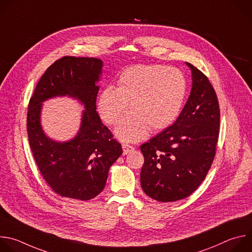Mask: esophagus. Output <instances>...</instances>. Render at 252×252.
<instances>
[{
  "instance_id": "1",
  "label": "esophagus",
  "mask_w": 252,
  "mask_h": 252,
  "mask_svg": "<svg viewBox=\"0 0 252 252\" xmlns=\"http://www.w3.org/2000/svg\"><path fill=\"white\" fill-rule=\"evenodd\" d=\"M122 148H123V154L124 155H127L131 152H133V151L135 150V148L131 145H128V144H122Z\"/></svg>"
}]
</instances>
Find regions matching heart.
<instances>
[{"instance_id": "b5f03b06", "label": "heart", "mask_w": 252, "mask_h": 252, "mask_svg": "<svg viewBox=\"0 0 252 252\" xmlns=\"http://www.w3.org/2000/svg\"><path fill=\"white\" fill-rule=\"evenodd\" d=\"M187 95V81L181 70L165 65H134L118 77L117 88L109 85L99 94L97 110L108 125H115L117 138L137 142L151 128L162 131L179 117Z\"/></svg>"}]
</instances>
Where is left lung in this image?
I'll return each instance as SVG.
<instances>
[{
  "label": "left lung",
  "instance_id": "8db88e82",
  "mask_svg": "<svg viewBox=\"0 0 252 252\" xmlns=\"http://www.w3.org/2000/svg\"><path fill=\"white\" fill-rule=\"evenodd\" d=\"M192 86L175 123L141 145V186L147 195L170 203L191 194L216 156L220 133L218 96L208 77L192 64Z\"/></svg>",
  "mask_w": 252,
  "mask_h": 252
}]
</instances>
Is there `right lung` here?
<instances>
[{
  "instance_id": "obj_1",
  "label": "right lung",
  "mask_w": 252,
  "mask_h": 252,
  "mask_svg": "<svg viewBox=\"0 0 252 252\" xmlns=\"http://www.w3.org/2000/svg\"><path fill=\"white\" fill-rule=\"evenodd\" d=\"M102 66L95 58L63 57L45 70L30 99L27 130L34 161L47 185L64 197L88 200L101 192L111 165L123 152L96 112ZM65 94L79 99L86 110L78 135L61 143L43 133L40 111L48 97Z\"/></svg>"
}]
</instances>
